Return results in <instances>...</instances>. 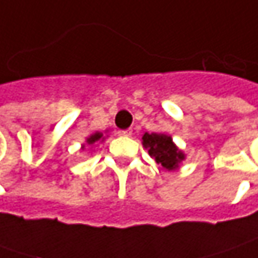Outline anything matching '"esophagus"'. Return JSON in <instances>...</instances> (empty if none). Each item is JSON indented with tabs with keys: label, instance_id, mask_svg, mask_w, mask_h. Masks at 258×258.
<instances>
[{
	"label": "esophagus",
	"instance_id": "1",
	"mask_svg": "<svg viewBox=\"0 0 258 258\" xmlns=\"http://www.w3.org/2000/svg\"><path fill=\"white\" fill-rule=\"evenodd\" d=\"M117 134L120 135V136H131V135H132V131H131V129H126V131H119Z\"/></svg>",
	"mask_w": 258,
	"mask_h": 258
}]
</instances>
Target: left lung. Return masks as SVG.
<instances>
[{
    "label": "left lung",
    "mask_w": 258,
    "mask_h": 258,
    "mask_svg": "<svg viewBox=\"0 0 258 258\" xmlns=\"http://www.w3.org/2000/svg\"><path fill=\"white\" fill-rule=\"evenodd\" d=\"M142 145L148 149L149 155L166 171H175L179 168L186 155L173 144L172 138L166 134H148L142 136Z\"/></svg>",
    "instance_id": "left-lung-1"
}]
</instances>
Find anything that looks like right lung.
I'll return each mask as SVG.
<instances>
[{
  "mask_svg": "<svg viewBox=\"0 0 258 258\" xmlns=\"http://www.w3.org/2000/svg\"><path fill=\"white\" fill-rule=\"evenodd\" d=\"M106 134V132H104ZM102 132H93V134H90V136H87L86 138V142L82 145V151H85L86 146H93L94 144H97V142H103L104 139H106V136Z\"/></svg>",
  "mask_w": 258,
  "mask_h": 258,
  "instance_id": "obj_1",
  "label": "right lung"
}]
</instances>
